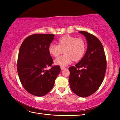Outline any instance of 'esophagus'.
<instances>
[{
  "instance_id": "esophagus-1",
  "label": "esophagus",
  "mask_w": 120,
  "mask_h": 120,
  "mask_svg": "<svg viewBox=\"0 0 120 120\" xmlns=\"http://www.w3.org/2000/svg\"><path fill=\"white\" fill-rule=\"evenodd\" d=\"M60 68H61V70H63V69H66V67H60Z\"/></svg>"
}]
</instances>
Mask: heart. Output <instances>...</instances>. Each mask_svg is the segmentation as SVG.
I'll use <instances>...</instances> for the list:
<instances>
[{
  "label": "heart",
  "instance_id": "b5f03b06",
  "mask_svg": "<svg viewBox=\"0 0 120 120\" xmlns=\"http://www.w3.org/2000/svg\"><path fill=\"white\" fill-rule=\"evenodd\" d=\"M58 44L51 43L49 46V53L54 58H57L60 54H64L56 59L54 63L59 66H66L74 61L82 59L86 50V43L80 38L66 35L62 36L58 41Z\"/></svg>",
  "mask_w": 120,
  "mask_h": 120
}]
</instances>
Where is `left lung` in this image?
I'll list each match as a JSON object with an SVG mask.
<instances>
[{
  "mask_svg": "<svg viewBox=\"0 0 120 120\" xmlns=\"http://www.w3.org/2000/svg\"><path fill=\"white\" fill-rule=\"evenodd\" d=\"M79 33L86 38L87 49L82 59L75 66L69 68V81L70 88L75 94L86 97L94 94L102 83L106 70V59L98 38L85 31Z\"/></svg>",
  "mask_w": 120,
  "mask_h": 120,
  "instance_id": "obj_1",
  "label": "left lung"
}]
</instances>
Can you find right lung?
I'll use <instances>...</instances> for the list:
<instances>
[{
    "mask_svg": "<svg viewBox=\"0 0 120 120\" xmlns=\"http://www.w3.org/2000/svg\"><path fill=\"white\" fill-rule=\"evenodd\" d=\"M54 38L53 34H33L24 40L19 48L18 75L23 87L34 96L47 94L60 72L59 66H52L53 62L48 51ZM48 66L52 68L46 70Z\"/></svg>",
    "mask_w": 120,
    "mask_h": 120,
    "instance_id": "add662e5",
    "label": "right lung"
}]
</instances>
